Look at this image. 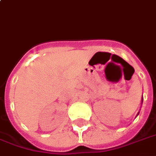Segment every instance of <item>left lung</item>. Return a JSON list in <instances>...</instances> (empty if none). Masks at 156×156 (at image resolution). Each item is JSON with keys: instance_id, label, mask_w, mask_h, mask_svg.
Masks as SVG:
<instances>
[{"instance_id": "left-lung-1", "label": "left lung", "mask_w": 156, "mask_h": 156, "mask_svg": "<svg viewBox=\"0 0 156 156\" xmlns=\"http://www.w3.org/2000/svg\"><path fill=\"white\" fill-rule=\"evenodd\" d=\"M138 114H139V112H138ZM138 114H137V115H138Z\"/></svg>"}]
</instances>
